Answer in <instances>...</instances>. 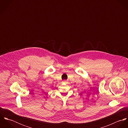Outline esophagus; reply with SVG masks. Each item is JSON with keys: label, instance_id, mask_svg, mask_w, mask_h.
<instances>
[{"label": "esophagus", "instance_id": "1", "mask_svg": "<svg viewBox=\"0 0 128 128\" xmlns=\"http://www.w3.org/2000/svg\"><path fill=\"white\" fill-rule=\"evenodd\" d=\"M63 82H64V83H66V80H64Z\"/></svg>", "mask_w": 128, "mask_h": 128}]
</instances>
